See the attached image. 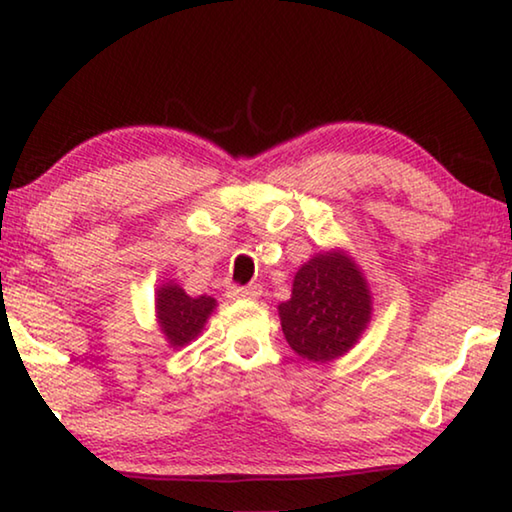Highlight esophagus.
I'll return each mask as SVG.
<instances>
[{
  "label": "esophagus",
  "instance_id": "1",
  "mask_svg": "<svg viewBox=\"0 0 512 512\" xmlns=\"http://www.w3.org/2000/svg\"><path fill=\"white\" fill-rule=\"evenodd\" d=\"M230 300H239V298H257L262 296V289L257 284H248V287H230L228 293H225Z\"/></svg>",
  "mask_w": 512,
  "mask_h": 512
}]
</instances>
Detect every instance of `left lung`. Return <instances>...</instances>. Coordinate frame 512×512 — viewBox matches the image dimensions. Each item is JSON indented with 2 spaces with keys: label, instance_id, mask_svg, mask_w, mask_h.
Segmentation results:
<instances>
[{
  "label": "left lung",
  "instance_id": "obj_1",
  "mask_svg": "<svg viewBox=\"0 0 512 512\" xmlns=\"http://www.w3.org/2000/svg\"><path fill=\"white\" fill-rule=\"evenodd\" d=\"M282 332L298 357L325 363L343 357L370 323L372 296L354 259L343 250L311 257L293 277L280 307Z\"/></svg>",
  "mask_w": 512,
  "mask_h": 512
}]
</instances>
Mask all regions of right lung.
Here are the masks:
<instances>
[{"label":"right lung","mask_w":512,"mask_h":512,"mask_svg":"<svg viewBox=\"0 0 512 512\" xmlns=\"http://www.w3.org/2000/svg\"><path fill=\"white\" fill-rule=\"evenodd\" d=\"M216 307V300L210 296H187L176 282H167L155 293V311H158V325L167 336L171 348H183L203 332L207 318Z\"/></svg>","instance_id":"obj_1"}]
</instances>
